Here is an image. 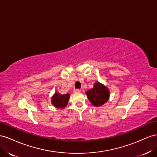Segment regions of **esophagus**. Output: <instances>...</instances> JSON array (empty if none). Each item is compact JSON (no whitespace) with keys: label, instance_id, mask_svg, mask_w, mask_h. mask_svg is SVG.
Segmentation results:
<instances>
[{"label":"esophagus","instance_id":"34e87169","mask_svg":"<svg viewBox=\"0 0 157 157\" xmlns=\"http://www.w3.org/2000/svg\"><path fill=\"white\" fill-rule=\"evenodd\" d=\"M74 91L75 92V93H78V92H80V89H74Z\"/></svg>","mask_w":157,"mask_h":157}]
</instances>
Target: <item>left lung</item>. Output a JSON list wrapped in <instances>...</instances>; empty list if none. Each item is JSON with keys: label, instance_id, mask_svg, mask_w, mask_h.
Listing matches in <instances>:
<instances>
[{"label": "left lung", "instance_id": "left-lung-1", "mask_svg": "<svg viewBox=\"0 0 157 157\" xmlns=\"http://www.w3.org/2000/svg\"><path fill=\"white\" fill-rule=\"evenodd\" d=\"M89 100L95 106H100L108 101L109 91L105 86L97 82L93 89L86 92Z\"/></svg>", "mask_w": 157, "mask_h": 157}]
</instances>
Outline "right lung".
Instances as JSON below:
<instances>
[{
	"label": "right lung",
	"mask_w": 157,
	"mask_h": 157,
	"mask_svg": "<svg viewBox=\"0 0 157 157\" xmlns=\"http://www.w3.org/2000/svg\"><path fill=\"white\" fill-rule=\"evenodd\" d=\"M70 95L69 94H65V95H60V94L56 93L52 97V102L53 105L57 107V108L62 109L64 108L67 105L69 101Z\"/></svg>",
	"instance_id": "1"
}]
</instances>
